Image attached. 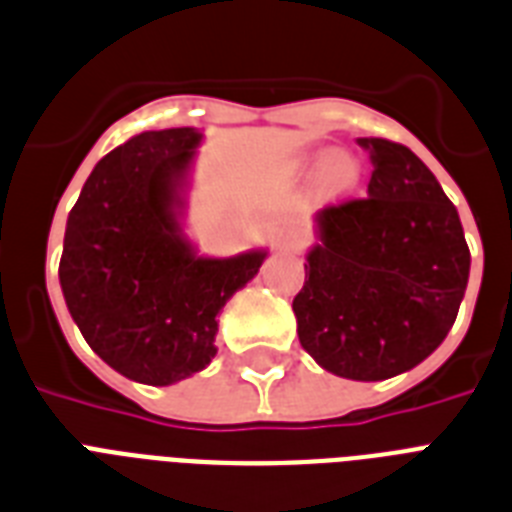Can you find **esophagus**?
Masks as SVG:
<instances>
[{
  "label": "esophagus",
  "instance_id": "esophagus-1",
  "mask_svg": "<svg viewBox=\"0 0 512 512\" xmlns=\"http://www.w3.org/2000/svg\"><path fill=\"white\" fill-rule=\"evenodd\" d=\"M303 244H305V239H303V236H300V233H295V231H289V233H284V236H281V247L292 249V252H297V249H303Z\"/></svg>",
  "mask_w": 512,
  "mask_h": 512
}]
</instances>
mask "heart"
I'll use <instances>...</instances> for the list:
<instances>
[{"instance_id": "obj_1", "label": "heart", "mask_w": 512, "mask_h": 512, "mask_svg": "<svg viewBox=\"0 0 512 512\" xmlns=\"http://www.w3.org/2000/svg\"><path fill=\"white\" fill-rule=\"evenodd\" d=\"M327 163L328 167L324 168V175H321V188L327 193L329 199H340V196H348L353 188L358 185V177H361V167L353 156H345V154H337L335 159H327V154H319L313 156L308 167H323Z\"/></svg>"}]
</instances>
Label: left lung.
<instances>
[{"instance_id":"left-lung-1","label":"left lung","mask_w":512,"mask_h":512,"mask_svg":"<svg viewBox=\"0 0 512 512\" xmlns=\"http://www.w3.org/2000/svg\"><path fill=\"white\" fill-rule=\"evenodd\" d=\"M372 154L366 196L316 215L319 244L292 300L297 337L327 372L388 380L449 335L468 287L470 249L457 209L417 154L361 138Z\"/></svg>"}]
</instances>
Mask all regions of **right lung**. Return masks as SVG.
I'll return each mask as SVG.
<instances>
[{
	"label": "right lung",
	"mask_w": 512,
	"mask_h": 512,
	"mask_svg": "<svg viewBox=\"0 0 512 512\" xmlns=\"http://www.w3.org/2000/svg\"><path fill=\"white\" fill-rule=\"evenodd\" d=\"M201 135L140 132L103 156L68 212L60 287L87 345L116 372L170 385L215 358L217 316L265 252L209 260L180 236L177 185Z\"/></svg>",
	"instance_id": "obj_1"
}]
</instances>
